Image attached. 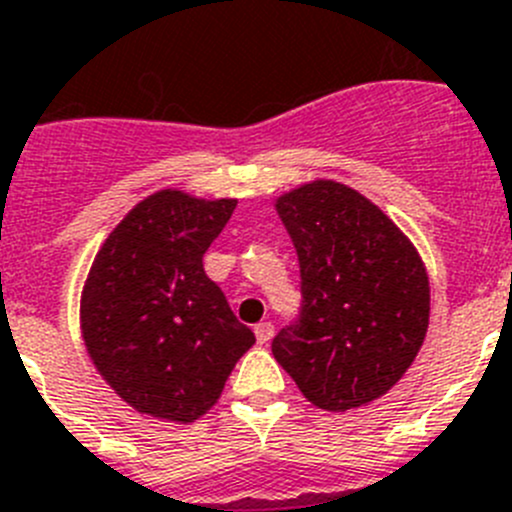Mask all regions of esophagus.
<instances>
[{
  "mask_svg": "<svg viewBox=\"0 0 512 512\" xmlns=\"http://www.w3.org/2000/svg\"><path fill=\"white\" fill-rule=\"evenodd\" d=\"M253 333H256V341H259V343H269L271 338H274V325L259 323L256 328H253Z\"/></svg>",
  "mask_w": 512,
  "mask_h": 512,
  "instance_id": "esophagus-1",
  "label": "esophagus"
}]
</instances>
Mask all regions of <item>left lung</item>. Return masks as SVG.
I'll use <instances>...</instances> for the list:
<instances>
[{"label":"left lung","instance_id":"1","mask_svg":"<svg viewBox=\"0 0 512 512\" xmlns=\"http://www.w3.org/2000/svg\"><path fill=\"white\" fill-rule=\"evenodd\" d=\"M277 212L300 259L302 307L271 341L274 359L330 413L387 395L428 330L420 253L372 200L333 179L284 192Z\"/></svg>","mask_w":512,"mask_h":512}]
</instances>
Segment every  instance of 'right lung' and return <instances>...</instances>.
I'll use <instances>...</instances> for the list:
<instances>
[{"label": "right lung", "instance_id": "right-lung-1", "mask_svg": "<svg viewBox=\"0 0 512 512\" xmlns=\"http://www.w3.org/2000/svg\"><path fill=\"white\" fill-rule=\"evenodd\" d=\"M235 205L161 189L122 217L94 256L81 336L104 382L138 413L194 423L256 343L202 266Z\"/></svg>", "mask_w": 512, "mask_h": 512}]
</instances>
